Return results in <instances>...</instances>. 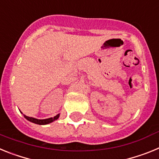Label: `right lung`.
I'll list each match as a JSON object with an SVG mask.
<instances>
[{
    "mask_svg": "<svg viewBox=\"0 0 159 159\" xmlns=\"http://www.w3.org/2000/svg\"><path fill=\"white\" fill-rule=\"evenodd\" d=\"M25 118L26 119H28L29 121L32 122L33 123H36V124H39V125H45V124H48V123H52L53 121L55 120H57L59 117H60V114H58L57 116H54L53 118H49V119H35V118L32 117H29V116H26L24 115Z\"/></svg>",
    "mask_w": 159,
    "mask_h": 159,
    "instance_id": "1",
    "label": "right lung"
}]
</instances>
